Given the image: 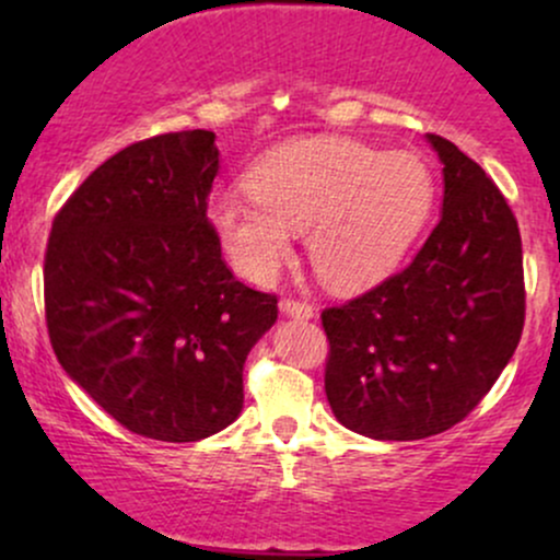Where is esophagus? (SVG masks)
<instances>
[{
  "mask_svg": "<svg viewBox=\"0 0 560 560\" xmlns=\"http://www.w3.org/2000/svg\"><path fill=\"white\" fill-rule=\"evenodd\" d=\"M279 307H281V313H284V316H289V318L307 320V318L316 316L313 305H307V302H300V300H281Z\"/></svg>",
  "mask_w": 560,
  "mask_h": 560,
  "instance_id": "obj_1",
  "label": "esophagus"
}]
</instances>
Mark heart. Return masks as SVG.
I'll return each instance as SVG.
<instances>
[{
    "instance_id": "heart-1",
    "label": "heart",
    "mask_w": 560,
    "mask_h": 560,
    "mask_svg": "<svg viewBox=\"0 0 560 560\" xmlns=\"http://www.w3.org/2000/svg\"><path fill=\"white\" fill-rule=\"evenodd\" d=\"M249 197L215 195L208 221L234 271L268 284L292 255L294 234L318 279L339 292L395 271L434 205V176L413 152L313 137L279 147L244 178Z\"/></svg>"
}]
</instances>
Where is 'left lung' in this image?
<instances>
[{"label": "left lung", "instance_id": "left-lung-1", "mask_svg": "<svg viewBox=\"0 0 560 560\" xmlns=\"http://www.w3.org/2000/svg\"><path fill=\"white\" fill-rule=\"evenodd\" d=\"M427 141L442 163L440 223L405 271L320 313L326 397L342 427L371 440H423L464 421L524 329L516 218L453 141Z\"/></svg>", "mask_w": 560, "mask_h": 560}]
</instances>
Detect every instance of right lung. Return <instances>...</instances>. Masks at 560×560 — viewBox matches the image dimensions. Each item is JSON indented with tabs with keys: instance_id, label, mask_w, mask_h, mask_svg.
I'll use <instances>...</instances> for the list:
<instances>
[{
	"instance_id": "add662e5",
	"label": "right lung",
	"mask_w": 560,
	"mask_h": 560,
	"mask_svg": "<svg viewBox=\"0 0 560 560\" xmlns=\"http://www.w3.org/2000/svg\"><path fill=\"white\" fill-rule=\"evenodd\" d=\"M215 133L126 147L52 223L44 302L66 374L128 432L197 442L240 419L247 352L273 294L234 279L208 223Z\"/></svg>"
}]
</instances>
